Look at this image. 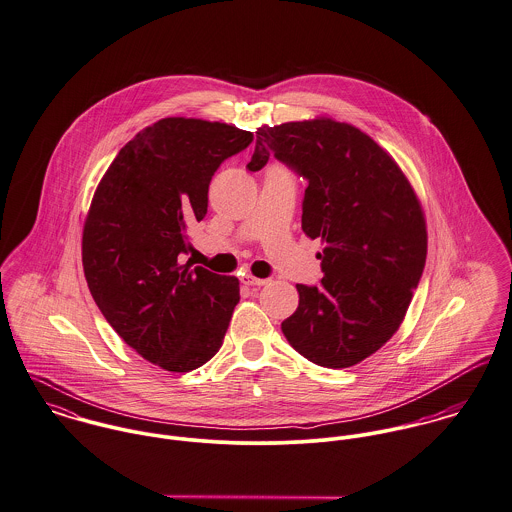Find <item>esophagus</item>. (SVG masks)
I'll return each instance as SVG.
<instances>
[{
  "instance_id": "1",
  "label": "esophagus",
  "mask_w": 512,
  "mask_h": 512,
  "mask_svg": "<svg viewBox=\"0 0 512 512\" xmlns=\"http://www.w3.org/2000/svg\"><path fill=\"white\" fill-rule=\"evenodd\" d=\"M241 283L247 284V286H263V284L269 283L267 279H257L253 275H243L241 277Z\"/></svg>"
}]
</instances>
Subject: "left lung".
I'll use <instances>...</instances> for the list:
<instances>
[{"label": "left lung", "instance_id": "left-lung-1", "mask_svg": "<svg viewBox=\"0 0 512 512\" xmlns=\"http://www.w3.org/2000/svg\"><path fill=\"white\" fill-rule=\"evenodd\" d=\"M271 155L308 180L302 231L324 243L322 284H296L284 338L320 367H351L404 320L428 251L422 204L381 145L332 117L259 127L247 169L261 171Z\"/></svg>", "mask_w": 512, "mask_h": 512}]
</instances>
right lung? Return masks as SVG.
I'll return each instance as SVG.
<instances>
[{
    "mask_svg": "<svg viewBox=\"0 0 512 512\" xmlns=\"http://www.w3.org/2000/svg\"><path fill=\"white\" fill-rule=\"evenodd\" d=\"M251 131L165 117L139 131L102 176L82 231L92 298L117 336L172 373L210 361L239 302V281L182 265L186 229L204 220L218 167Z\"/></svg>",
    "mask_w": 512,
    "mask_h": 512,
    "instance_id": "1",
    "label": "right lung"
}]
</instances>
